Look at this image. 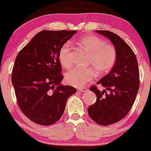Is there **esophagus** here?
<instances>
[{
    "label": "esophagus",
    "instance_id": "1",
    "mask_svg": "<svg viewBox=\"0 0 151 151\" xmlns=\"http://www.w3.org/2000/svg\"><path fill=\"white\" fill-rule=\"evenodd\" d=\"M87 89L85 87H83V88H78L77 91H80V92H84V91H86Z\"/></svg>",
    "mask_w": 151,
    "mask_h": 151
}]
</instances>
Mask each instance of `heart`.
<instances>
[{"label": "heart", "mask_w": 151, "mask_h": 151, "mask_svg": "<svg viewBox=\"0 0 151 151\" xmlns=\"http://www.w3.org/2000/svg\"><path fill=\"white\" fill-rule=\"evenodd\" d=\"M79 45L89 53L84 69L75 68L69 71L65 74V80L70 85L75 87H82L91 81L96 75H104L109 73L117 60V52L113 45L106 44L101 38L93 35L82 36L79 40ZM71 45L66 42L60 48L59 60L62 66L70 69L72 66L70 59Z\"/></svg>", "instance_id": "1"}]
</instances>
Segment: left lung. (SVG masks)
Wrapping results in <instances>:
<instances>
[{"mask_svg": "<svg viewBox=\"0 0 151 151\" xmlns=\"http://www.w3.org/2000/svg\"><path fill=\"white\" fill-rule=\"evenodd\" d=\"M96 32L110 40L117 52L115 65L96 83L106 89L101 91L96 86L90 88L96 101L88 109L89 116L96 124L108 126L124 119L132 108L139 89V70L132 49L118 35L107 30Z\"/></svg>", "mask_w": 151, "mask_h": 151, "instance_id": "left-lung-1", "label": "left lung"}]
</instances>
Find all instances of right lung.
I'll list each match as a JSON object with an SVG mask.
<instances>
[{"label":"right lung","instance_id":"right-lung-1","mask_svg":"<svg viewBox=\"0 0 151 151\" xmlns=\"http://www.w3.org/2000/svg\"><path fill=\"white\" fill-rule=\"evenodd\" d=\"M77 30H42L19 52L12 71V84L20 110L30 120L50 126L63 115L66 103L77 92L60 84L62 46Z\"/></svg>","mask_w":151,"mask_h":151}]
</instances>
